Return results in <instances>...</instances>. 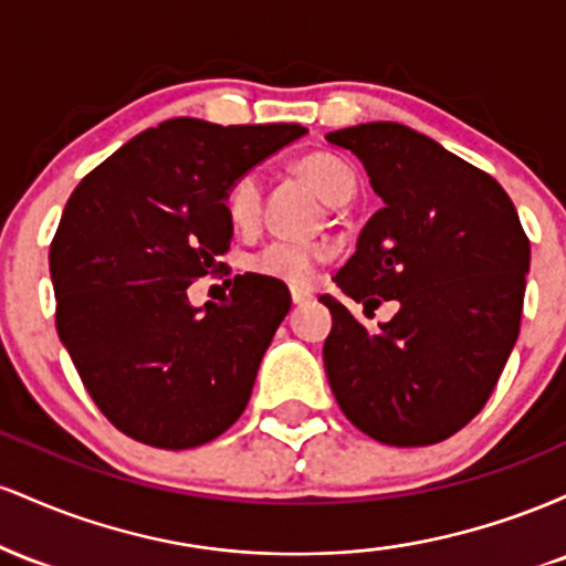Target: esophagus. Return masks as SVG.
<instances>
[{
	"instance_id": "34e87169",
	"label": "esophagus",
	"mask_w": 566,
	"mask_h": 566,
	"mask_svg": "<svg viewBox=\"0 0 566 566\" xmlns=\"http://www.w3.org/2000/svg\"><path fill=\"white\" fill-rule=\"evenodd\" d=\"M290 297H292V303H295V305H303V303H308L314 295H311L308 290H295V287H292L290 290Z\"/></svg>"
}]
</instances>
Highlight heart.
I'll return each mask as SVG.
<instances>
[{"label":"heart","instance_id":"b5f03b06","mask_svg":"<svg viewBox=\"0 0 566 566\" xmlns=\"http://www.w3.org/2000/svg\"><path fill=\"white\" fill-rule=\"evenodd\" d=\"M301 178L314 188L327 205H343L354 197L356 175L346 159L335 154L316 151L297 161ZM263 184L258 172H244L226 191V216L233 229H252L261 218ZM333 247L327 242H292V239H276L269 242L250 258V269L255 274L274 282L290 284V287H308L314 282L316 269L329 261Z\"/></svg>","mask_w":566,"mask_h":566}]
</instances>
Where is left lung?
I'll return each instance as SVG.
<instances>
[{"label":"left lung","instance_id":"obj_1","mask_svg":"<svg viewBox=\"0 0 566 566\" xmlns=\"http://www.w3.org/2000/svg\"><path fill=\"white\" fill-rule=\"evenodd\" d=\"M365 165L382 207L335 274L365 314L399 311L378 333L335 297L324 369L343 415L391 447H426L471 423L522 322L530 239L495 178L428 135L367 122L327 135Z\"/></svg>","mask_w":566,"mask_h":566}]
</instances>
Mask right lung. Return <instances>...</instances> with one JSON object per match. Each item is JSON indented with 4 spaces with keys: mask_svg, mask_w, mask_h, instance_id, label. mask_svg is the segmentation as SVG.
<instances>
[{
    "mask_svg": "<svg viewBox=\"0 0 566 566\" xmlns=\"http://www.w3.org/2000/svg\"><path fill=\"white\" fill-rule=\"evenodd\" d=\"M301 135L178 116L71 193L50 247L55 327L97 409L129 439L191 450L244 412L290 292L237 276L229 301L193 308L186 290L229 252V186Z\"/></svg>",
    "mask_w": 566,
    "mask_h": 566,
    "instance_id": "right-lung-1",
    "label": "right lung"
}]
</instances>
